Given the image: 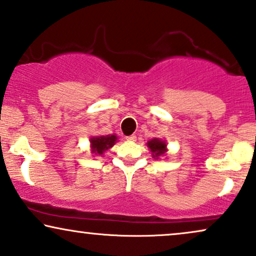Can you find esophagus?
Listing matches in <instances>:
<instances>
[{
    "label": "esophagus",
    "instance_id": "esophagus-1",
    "mask_svg": "<svg viewBox=\"0 0 256 256\" xmlns=\"http://www.w3.org/2000/svg\"><path fill=\"white\" fill-rule=\"evenodd\" d=\"M127 141H130V142H134L136 141V135H130V136H127Z\"/></svg>",
    "mask_w": 256,
    "mask_h": 256
}]
</instances>
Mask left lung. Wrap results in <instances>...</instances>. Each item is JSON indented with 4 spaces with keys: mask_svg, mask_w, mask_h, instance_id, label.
<instances>
[{
    "mask_svg": "<svg viewBox=\"0 0 256 256\" xmlns=\"http://www.w3.org/2000/svg\"><path fill=\"white\" fill-rule=\"evenodd\" d=\"M147 146L150 149L152 155L154 158H158L160 156H164L167 152V144L161 138H152L147 142Z\"/></svg>",
    "mask_w": 256,
    "mask_h": 256,
    "instance_id": "1",
    "label": "left lung"
}]
</instances>
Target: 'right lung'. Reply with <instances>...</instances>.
<instances>
[{
	"instance_id": "add662e5",
	"label": "right lung",
	"mask_w": 256,
	"mask_h": 256,
	"mask_svg": "<svg viewBox=\"0 0 256 256\" xmlns=\"http://www.w3.org/2000/svg\"><path fill=\"white\" fill-rule=\"evenodd\" d=\"M118 141L116 135H102L94 136L90 138L92 152L95 155H102L106 150L110 149Z\"/></svg>"
}]
</instances>
